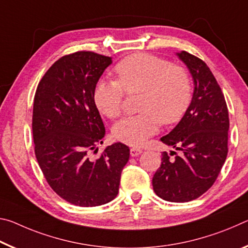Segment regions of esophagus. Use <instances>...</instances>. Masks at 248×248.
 <instances>
[{"mask_svg": "<svg viewBox=\"0 0 248 248\" xmlns=\"http://www.w3.org/2000/svg\"><path fill=\"white\" fill-rule=\"evenodd\" d=\"M141 152H143V151H141V149H140V148H137V147H132L131 151H129V153H131V156H132V157H136V156L140 155Z\"/></svg>", "mask_w": 248, "mask_h": 248, "instance_id": "esophagus-1", "label": "esophagus"}]
</instances>
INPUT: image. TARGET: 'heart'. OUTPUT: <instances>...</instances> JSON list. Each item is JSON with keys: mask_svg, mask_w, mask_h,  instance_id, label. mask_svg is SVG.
Returning <instances> with one entry per match:
<instances>
[{"mask_svg": "<svg viewBox=\"0 0 248 248\" xmlns=\"http://www.w3.org/2000/svg\"><path fill=\"white\" fill-rule=\"evenodd\" d=\"M117 80L97 83L94 101L109 119L122 113L125 91L143 92L137 115L124 117L114 125L113 135L122 143L139 146L158 132L162 124L180 121L192 96L191 80L185 68L171 66L159 57L140 54L128 56L116 64Z\"/></svg>", "mask_w": 248, "mask_h": 248, "instance_id": "heart-1", "label": "heart"}]
</instances>
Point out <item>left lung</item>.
Segmentation results:
<instances>
[{"instance_id": "left-lung-1", "label": "left lung", "mask_w": 248, "mask_h": 248, "mask_svg": "<svg viewBox=\"0 0 248 248\" xmlns=\"http://www.w3.org/2000/svg\"><path fill=\"white\" fill-rule=\"evenodd\" d=\"M192 76L194 90L184 117L162 143L176 151L161 154V165L153 177L158 197L170 202H189L213 186L227 156L229 109L217 79L198 57L177 52Z\"/></svg>"}]
</instances>
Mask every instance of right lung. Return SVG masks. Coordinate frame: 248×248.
Here are the masks:
<instances>
[{
	"label": "right lung",
	"instance_id": "1",
	"mask_svg": "<svg viewBox=\"0 0 248 248\" xmlns=\"http://www.w3.org/2000/svg\"><path fill=\"white\" fill-rule=\"evenodd\" d=\"M111 57L77 51L57 60L38 83L32 108L35 155L48 185L63 200L78 206L112 201L129 158L122 143H103L105 127L94 102L97 81Z\"/></svg>",
	"mask_w": 248,
	"mask_h": 248
}]
</instances>
